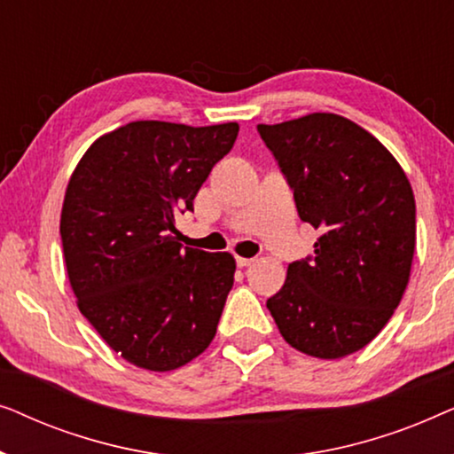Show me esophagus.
I'll return each mask as SVG.
<instances>
[{
  "label": "esophagus",
  "instance_id": "34e87169",
  "mask_svg": "<svg viewBox=\"0 0 454 454\" xmlns=\"http://www.w3.org/2000/svg\"><path fill=\"white\" fill-rule=\"evenodd\" d=\"M254 262H256V260H254V258H241V256H238V266H239V269H246V266H252Z\"/></svg>",
  "mask_w": 454,
  "mask_h": 454
}]
</instances>
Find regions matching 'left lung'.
I'll list each match as a JSON object with an SVG mask.
<instances>
[{
  "label": "left lung",
  "mask_w": 454,
  "mask_h": 454,
  "mask_svg": "<svg viewBox=\"0 0 454 454\" xmlns=\"http://www.w3.org/2000/svg\"><path fill=\"white\" fill-rule=\"evenodd\" d=\"M258 132L320 229L314 258L289 264L266 301L294 349L320 359L356 353L395 314L415 250L411 184L380 140L337 114H309Z\"/></svg>",
  "instance_id": "left-lung-1"
}]
</instances>
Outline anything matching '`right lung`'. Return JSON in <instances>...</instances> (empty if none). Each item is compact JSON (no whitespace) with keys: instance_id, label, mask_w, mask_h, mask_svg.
Instances as JSON below:
<instances>
[{"instance_id":"obj_1","label":"right lung","mask_w":454,"mask_h":454,"mask_svg":"<svg viewBox=\"0 0 454 454\" xmlns=\"http://www.w3.org/2000/svg\"><path fill=\"white\" fill-rule=\"evenodd\" d=\"M239 126L129 121L92 142L61 207V246L78 309L142 370L169 372L210 345L235 258L182 247L176 213L194 198Z\"/></svg>"}]
</instances>
